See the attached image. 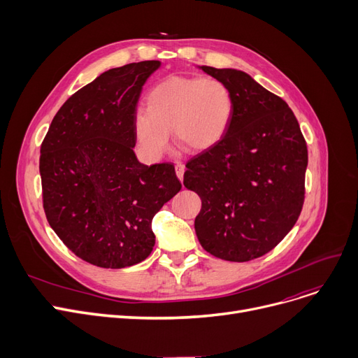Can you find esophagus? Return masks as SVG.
Wrapping results in <instances>:
<instances>
[{"mask_svg": "<svg viewBox=\"0 0 358 358\" xmlns=\"http://www.w3.org/2000/svg\"><path fill=\"white\" fill-rule=\"evenodd\" d=\"M184 169H185V166H184V164L182 162H177L176 164V174H177V177L182 181V178H184Z\"/></svg>", "mask_w": 358, "mask_h": 358, "instance_id": "obj_1", "label": "esophagus"}]
</instances>
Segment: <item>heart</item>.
Returning <instances> with one entry per match:
<instances>
[{"label":"heart","mask_w":358,"mask_h":358,"mask_svg":"<svg viewBox=\"0 0 358 358\" xmlns=\"http://www.w3.org/2000/svg\"><path fill=\"white\" fill-rule=\"evenodd\" d=\"M234 117L229 88L215 78L171 77L146 94L131 129L139 152L158 161L168 149L169 131L189 152L212 149L227 135Z\"/></svg>","instance_id":"1"}]
</instances>
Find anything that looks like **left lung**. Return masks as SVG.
<instances>
[{"label":"left lung","instance_id":"left-lung-1","mask_svg":"<svg viewBox=\"0 0 358 358\" xmlns=\"http://www.w3.org/2000/svg\"><path fill=\"white\" fill-rule=\"evenodd\" d=\"M199 68L229 88L234 117L216 146L185 165L184 185L201 199L196 235L217 258L251 261L271 251L302 212L306 141L287 103L251 75Z\"/></svg>","mask_w":358,"mask_h":358}]
</instances>
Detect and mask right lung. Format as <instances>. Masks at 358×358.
Instances as JSON below:
<instances>
[{"instance_id": "right-lung-1", "label": "right lung", "mask_w": 358, "mask_h": 358, "mask_svg": "<svg viewBox=\"0 0 358 358\" xmlns=\"http://www.w3.org/2000/svg\"><path fill=\"white\" fill-rule=\"evenodd\" d=\"M159 61L103 72L64 103L41 146L43 209L50 228L81 259L101 268L143 261L155 245L152 219L180 190L171 162L145 165L131 120Z\"/></svg>"}]
</instances>
